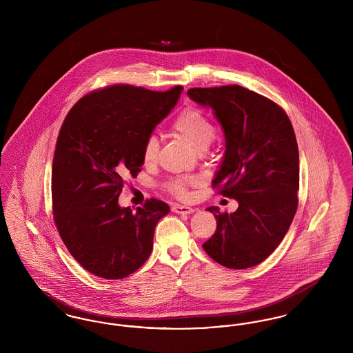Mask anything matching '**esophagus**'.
Returning a JSON list of instances; mask_svg holds the SVG:
<instances>
[{"instance_id":"34e87169","label":"esophagus","mask_w":353,"mask_h":353,"mask_svg":"<svg viewBox=\"0 0 353 353\" xmlns=\"http://www.w3.org/2000/svg\"><path fill=\"white\" fill-rule=\"evenodd\" d=\"M172 210L177 214H192L194 212V209H192L190 206H186V205H180V203H176L173 205Z\"/></svg>"}]
</instances>
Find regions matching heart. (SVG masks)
Returning <instances> with one entry per match:
<instances>
[{
  "label": "heart",
  "instance_id": "heart-1",
  "mask_svg": "<svg viewBox=\"0 0 353 353\" xmlns=\"http://www.w3.org/2000/svg\"><path fill=\"white\" fill-rule=\"evenodd\" d=\"M172 130L183 137L185 141L196 151H205L214 139V125L201 110L196 107H188L174 119ZM159 156V140L150 136L143 148V161L145 165H151ZM196 183L194 177H176L167 183L169 192L174 196L184 199L188 196V188Z\"/></svg>",
  "mask_w": 353,
  "mask_h": 353
}]
</instances>
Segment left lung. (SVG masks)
I'll return each mask as SVG.
<instances>
[{
	"label": "left lung",
	"mask_w": 353,
	"mask_h": 353,
	"mask_svg": "<svg viewBox=\"0 0 353 353\" xmlns=\"http://www.w3.org/2000/svg\"><path fill=\"white\" fill-rule=\"evenodd\" d=\"M188 95L210 107L225 134V153L213 186L234 199V213L206 210L217 230L203 250L228 269H249L274 252L298 208L299 152L285 111L268 98L241 85L190 88Z\"/></svg>",
	"instance_id": "left-lung-1"
}]
</instances>
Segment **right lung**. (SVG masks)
<instances>
[{
	"mask_svg": "<svg viewBox=\"0 0 353 353\" xmlns=\"http://www.w3.org/2000/svg\"><path fill=\"white\" fill-rule=\"evenodd\" d=\"M183 90L112 85L85 95L63 121L51 173L54 221L70 254L97 276L123 279L151 255L168 205L151 199L132 213L119 196L124 180L140 172L147 139Z\"/></svg>",
	"mask_w": 353,
	"mask_h": 353,
	"instance_id": "add662e5",
	"label": "right lung"
}]
</instances>
